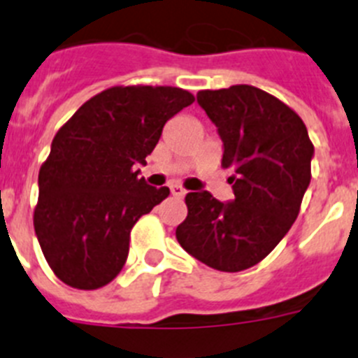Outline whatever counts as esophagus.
I'll return each instance as SVG.
<instances>
[{"instance_id": "34e87169", "label": "esophagus", "mask_w": 358, "mask_h": 358, "mask_svg": "<svg viewBox=\"0 0 358 358\" xmlns=\"http://www.w3.org/2000/svg\"><path fill=\"white\" fill-rule=\"evenodd\" d=\"M170 192H172L173 197H185V195H186V189L182 188V186H179V185L170 186Z\"/></svg>"}]
</instances>
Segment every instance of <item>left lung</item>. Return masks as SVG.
<instances>
[{
	"mask_svg": "<svg viewBox=\"0 0 358 358\" xmlns=\"http://www.w3.org/2000/svg\"><path fill=\"white\" fill-rule=\"evenodd\" d=\"M222 140V166L233 170L235 197L186 195L188 217L176 229L188 255L222 273L262 262L289 233L310 185L314 145L289 106L255 85L199 91Z\"/></svg>",
	"mask_w": 358,
	"mask_h": 358,
	"instance_id": "1",
	"label": "left lung"
}]
</instances>
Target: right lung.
<instances>
[{"instance_id":"1","label":"right lung","mask_w":358,"mask_h":358,"mask_svg":"<svg viewBox=\"0 0 358 358\" xmlns=\"http://www.w3.org/2000/svg\"><path fill=\"white\" fill-rule=\"evenodd\" d=\"M169 85H127L98 93L59 129L39 170L34 227L43 255L66 285L94 290L115 280L131 229L170 195L140 177L164 123L194 103Z\"/></svg>"}]
</instances>
